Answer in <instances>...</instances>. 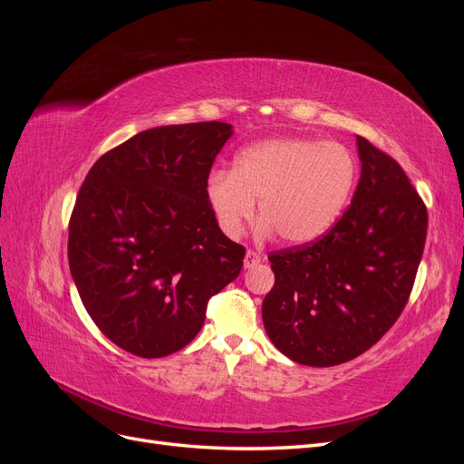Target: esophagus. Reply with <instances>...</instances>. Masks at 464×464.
Returning a JSON list of instances; mask_svg holds the SVG:
<instances>
[{
    "label": "esophagus",
    "instance_id": "34e87169",
    "mask_svg": "<svg viewBox=\"0 0 464 464\" xmlns=\"http://www.w3.org/2000/svg\"><path fill=\"white\" fill-rule=\"evenodd\" d=\"M259 263H261V256L257 254V251L247 249L246 259H244V266H246V269H254V266L259 265Z\"/></svg>",
    "mask_w": 464,
    "mask_h": 464
}]
</instances>
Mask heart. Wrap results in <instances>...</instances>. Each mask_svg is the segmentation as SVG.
Wrapping results in <instances>:
<instances>
[{
	"label": "heart",
	"mask_w": 464,
	"mask_h": 464,
	"mask_svg": "<svg viewBox=\"0 0 464 464\" xmlns=\"http://www.w3.org/2000/svg\"><path fill=\"white\" fill-rule=\"evenodd\" d=\"M358 164L348 147L317 139H269L236 154L232 172H210L205 195L222 232L240 236L256 215L261 234L278 232L290 246L327 234L346 208Z\"/></svg>",
	"instance_id": "1"
}]
</instances>
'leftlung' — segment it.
<instances>
[{"mask_svg":"<svg viewBox=\"0 0 464 464\" xmlns=\"http://www.w3.org/2000/svg\"><path fill=\"white\" fill-rule=\"evenodd\" d=\"M362 176L353 203L317 240L269 256L275 286L263 325L290 360L339 366L395 325L414 286L428 210L401 164L356 137Z\"/></svg>","mask_w":464,"mask_h":464,"instance_id":"obj_1","label":"left lung"}]
</instances>
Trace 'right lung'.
<instances>
[{
  "mask_svg": "<svg viewBox=\"0 0 464 464\" xmlns=\"http://www.w3.org/2000/svg\"><path fill=\"white\" fill-rule=\"evenodd\" d=\"M232 125H162L102 154L69 218L67 257L104 336L139 358L188 346L246 247L218 228L205 186Z\"/></svg>",
  "mask_w": 464,
  "mask_h": 464,
  "instance_id": "obj_1",
  "label": "right lung"
}]
</instances>
